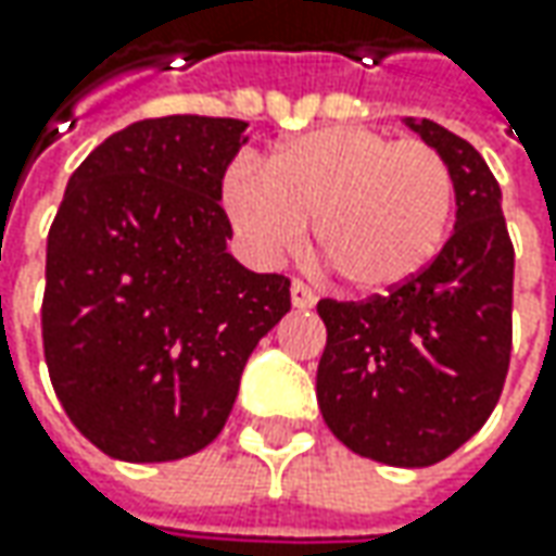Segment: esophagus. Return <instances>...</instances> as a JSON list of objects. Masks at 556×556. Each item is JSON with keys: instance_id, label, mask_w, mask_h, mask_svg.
<instances>
[{"instance_id": "34e87169", "label": "esophagus", "mask_w": 556, "mask_h": 556, "mask_svg": "<svg viewBox=\"0 0 556 556\" xmlns=\"http://www.w3.org/2000/svg\"><path fill=\"white\" fill-rule=\"evenodd\" d=\"M290 303H293V309H312V306L318 303V296H315V290L306 288L303 281H293V285H290Z\"/></svg>"}]
</instances>
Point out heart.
<instances>
[{"label": "heart", "mask_w": 556, "mask_h": 556, "mask_svg": "<svg viewBox=\"0 0 556 556\" xmlns=\"http://www.w3.org/2000/svg\"><path fill=\"white\" fill-rule=\"evenodd\" d=\"M223 210L263 266L290 256L312 223L315 244L346 288L380 296L433 266L452 228L455 182L424 141L328 126L278 144L266 169L231 163Z\"/></svg>", "instance_id": "b5f03b06"}]
</instances>
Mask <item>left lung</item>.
<instances>
[{
  "label": "left lung",
  "instance_id": "1",
  "mask_svg": "<svg viewBox=\"0 0 556 556\" xmlns=\"http://www.w3.org/2000/svg\"><path fill=\"white\" fill-rule=\"evenodd\" d=\"M455 182V231L433 266L365 303L321 300L328 343L315 393L331 433L362 458L430 467L489 420L510 365L514 244L480 151L405 117Z\"/></svg>",
  "mask_w": 556,
  "mask_h": 556
}]
</instances>
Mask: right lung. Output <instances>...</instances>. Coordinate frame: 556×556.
Here are the masks:
<instances>
[{
  "label": "right lung",
  "mask_w": 556,
  "mask_h": 556,
  "mask_svg": "<svg viewBox=\"0 0 556 556\" xmlns=\"http://www.w3.org/2000/svg\"><path fill=\"white\" fill-rule=\"evenodd\" d=\"M244 119H139L76 166L49 228L42 346L52 387L96 448L179 460L223 433L256 343L290 309L285 275L225 241Z\"/></svg>",
  "instance_id": "right-lung-1"
}]
</instances>
